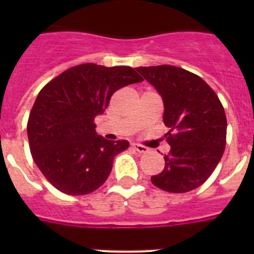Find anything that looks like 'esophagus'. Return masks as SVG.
<instances>
[{"label":"esophagus","instance_id":"1","mask_svg":"<svg viewBox=\"0 0 254 254\" xmlns=\"http://www.w3.org/2000/svg\"><path fill=\"white\" fill-rule=\"evenodd\" d=\"M131 146H132V149L134 150V151L140 152V154H145V152L149 151V149H147L146 146H143V145H140V143H132Z\"/></svg>","mask_w":254,"mask_h":254}]
</instances>
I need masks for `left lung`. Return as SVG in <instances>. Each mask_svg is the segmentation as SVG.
I'll list each match as a JSON object with an SVG mask.
<instances>
[{
	"label": "left lung",
	"instance_id": "obj_1",
	"mask_svg": "<svg viewBox=\"0 0 254 254\" xmlns=\"http://www.w3.org/2000/svg\"><path fill=\"white\" fill-rule=\"evenodd\" d=\"M164 102V125L170 151L152 185L185 193L203 185L212 174L226 145V116L219 96L199 76L181 67H137Z\"/></svg>",
	"mask_w": 254,
	"mask_h": 254
}]
</instances>
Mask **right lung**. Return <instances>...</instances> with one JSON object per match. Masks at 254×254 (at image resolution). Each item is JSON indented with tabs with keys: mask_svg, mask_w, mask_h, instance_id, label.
<instances>
[{
	"mask_svg": "<svg viewBox=\"0 0 254 254\" xmlns=\"http://www.w3.org/2000/svg\"><path fill=\"white\" fill-rule=\"evenodd\" d=\"M143 78L128 66L82 64L58 75L39 91L28 121L31 156L47 181L71 196L94 192L107 181L126 140L108 141L94 120L118 89Z\"/></svg>",
	"mask_w": 254,
	"mask_h": 254,
	"instance_id": "1",
	"label": "right lung"
}]
</instances>
